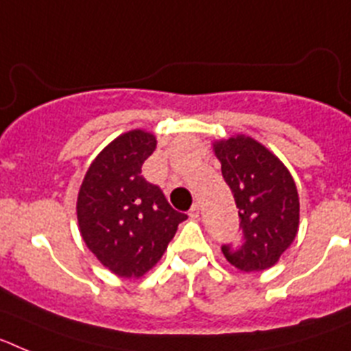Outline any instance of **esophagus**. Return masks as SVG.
<instances>
[{
  "instance_id": "obj_1",
  "label": "esophagus",
  "mask_w": 351,
  "mask_h": 351,
  "mask_svg": "<svg viewBox=\"0 0 351 351\" xmlns=\"http://www.w3.org/2000/svg\"><path fill=\"white\" fill-rule=\"evenodd\" d=\"M188 214H190V218H198V216H200V206H198V204H193Z\"/></svg>"
}]
</instances>
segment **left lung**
Returning a JSON list of instances; mask_svg holds the SVG:
<instances>
[{"label":"left lung","mask_w":351,"mask_h":351,"mask_svg":"<svg viewBox=\"0 0 351 351\" xmlns=\"http://www.w3.org/2000/svg\"><path fill=\"white\" fill-rule=\"evenodd\" d=\"M239 209L241 244H223L225 258L244 272L274 265L295 239L299 195L287 167L256 141L237 135L214 144Z\"/></svg>","instance_id":"8db88e82"}]
</instances>
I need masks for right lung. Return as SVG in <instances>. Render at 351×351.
I'll return each mask as SVG.
<instances>
[{
	"label": "right lung",
	"mask_w": 351,
	"mask_h": 351,
	"mask_svg": "<svg viewBox=\"0 0 351 351\" xmlns=\"http://www.w3.org/2000/svg\"><path fill=\"white\" fill-rule=\"evenodd\" d=\"M154 149V135L142 130L117 137L91 163L77 198L84 243L121 278H138L153 267L188 218L142 176Z\"/></svg>",
	"instance_id": "add662e5"
}]
</instances>
